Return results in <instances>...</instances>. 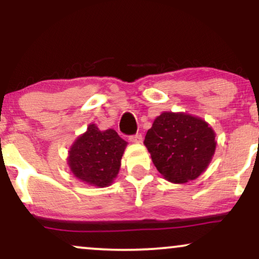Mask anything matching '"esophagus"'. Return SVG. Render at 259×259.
Listing matches in <instances>:
<instances>
[{
	"instance_id": "34e87169",
	"label": "esophagus",
	"mask_w": 259,
	"mask_h": 259,
	"mask_svg": "<svg viewBox=\"0 0 259 259\" xmlns=\"http://www.w3.org/2000/svg\"><path fill=\"white\" fill-rule=\"evenodd\" d=\"M129 140L132 142H134V144H141V142H142V135H141V134H136V135L130 136Z\"/></svg>"
}]
</instances>
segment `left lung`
I'll use <instances>...</instances> for the list:
<instances>
[{
	"label": "left lung",
	"mask_w": 259,
	"mask_h": 259,
	"mask_svg": "<svg viewBox=\"0 0 259 259\" xmlns=\"http://www.w3.org/2000/svg\"><path fill=\"white\" fill-rule=\"evenodd\" d=\"M145 146L164 179L174 184L195 180L215 152V133L202 118L184 112H163L145 136Z\"/></svg>",
	"instance_id": "1"
}]
</instances>
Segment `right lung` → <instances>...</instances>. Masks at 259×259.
<instances>
[{
    "label": "right lung",
    "instance_id": "obj_1",
    "mask_svg": "<svg viewBox=\"0 0 259 259\" xmlns=\"http://www.w3.org/2000/svg\"><path fill=\"white\" fill-rule=\"evenodd\" d=\"M127 142L113 129L90 124L68 151V165L75 178L91 186L106 187L119 173Z\"/></svg>",
    "mask_w": 259,
    "mask_h": 259
}]
</instances>
